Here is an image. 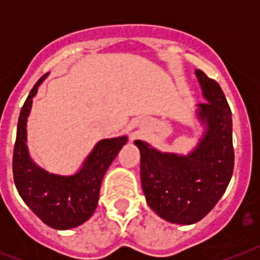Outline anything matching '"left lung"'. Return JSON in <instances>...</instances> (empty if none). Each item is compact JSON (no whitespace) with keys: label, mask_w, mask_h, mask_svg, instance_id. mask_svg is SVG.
I'll return each mask as SVG.
<instances>
[{"label":"left lung","mask_w":260,"mask_h":260,"mask_svg":"<svg viewBox=\"0 0 260 260\" xmlns=\"http://www.w3.org/2000/svg\"><path fill=\"white\" fill-rule=\"evenodd\" d=\"M206 102L197 116L205 132L187 155L160 152L135 140L140 151V178L147 204L159 217L189 225L213 209L234 173L232 112L214 79L196 70Z\"/></svg>","instance_id":"left-lung-1"}]
</instances>
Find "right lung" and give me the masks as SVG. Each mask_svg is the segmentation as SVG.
Returning a JSON list of instances; mask_svg holds the SVG:
<instances>
[{"label": "right lung", "mask_w": 260, "mask_h": 260, "mask_svg": "<svg viewBox=\"0 0 260 260\" xmlns=\"http://www.w3.org/2000/svg\"><path fill=\"white\" fill-rule=\"evenodd\" d=\"M47 75L35 83L20 112L13 151V178L18 194L30 210L46 225L63 231L81 225L91 217L98 205L102 178L128 138L100 140L82 167L73 175L50 174L36 166L26 147V120L32 98Z\"/></svg>", "instance_id": "obj_1"}]
</instances>
